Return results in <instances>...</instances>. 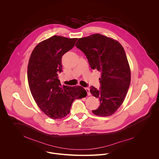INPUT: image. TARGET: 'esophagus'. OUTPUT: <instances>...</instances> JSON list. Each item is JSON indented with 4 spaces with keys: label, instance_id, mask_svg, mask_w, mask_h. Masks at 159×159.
Returning <instances> with one entry per match:
<instances>
[{
    "label": "esophagus",
    "instance_id": "esophagus-1",
    "mask_svg": "<svg viewBox=\"0 0 159 159\" xmlns=\"http://www.w3.org/2000/svg\"><path fill=\"white\" fill-rule=\"evenodd\" d=\"M85 89L86 92H87V95H88V96H90V89H89V87H85Z\"/></svg>",
    "mask_w": 159,
    "mask_h": 159
}]
</instances>
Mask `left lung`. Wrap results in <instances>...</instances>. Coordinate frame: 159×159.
Instances as JSON below:
<instances>
[{
  "label": "left lung",
  "instance_id": "left-lung-1",
  "mask_svg": "<svg viewBox=\"0 0 159 159\" xmlns=\"http://www.w3.org/2000/svg\"><path fill=\"white\" fill-rule=\"evenodd\" d=\"M75 47L85 54L91 69L101 72L100 90L93 86L90 89L100 101L93 112L100 116L112 115L123 102L130 85L129 65L123 47L118 41L101 34L79 38Z\"/></svg>",
  "mask_w": 159,
  "mask_h": 159
}]
</instances>
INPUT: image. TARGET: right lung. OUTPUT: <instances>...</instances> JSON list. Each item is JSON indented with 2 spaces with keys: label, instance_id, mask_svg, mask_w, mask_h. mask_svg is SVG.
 I'll list each match as a JSON object with an SVG mask.
<instances>
[{
  "label": "right lung",
  "instance_id": "1",
  "mask_svg": "<svg viewBox=\"0 0 159 159\" xmlns=\"http://www.w3.org/2000/svg\"><path fill=\"white\" fill-rule=\"evenodd\" d=\"M77 40L55 35L38 43L30 58L28 80L31 94L41 110L53 120L65 117L74 101L87 94L81 86L61 85L58 77L62 71V56Z\"/></svg>",
  "mask_w": 159,
  "mask_h": 159
}]
</instances>
